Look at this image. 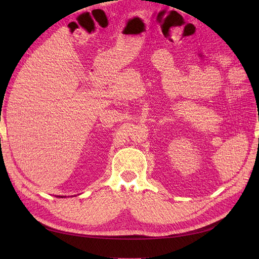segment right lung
Instances as JSON below:
<instances>
[{
  "label": "right lung",
  "instance_id": "right-lung-1",
  "mask_svg": "<svg viewBox=\"0 0 259 259\" xmlns=\"http://www.w3.org/2000/svg\"><path fill=\"white\" fill-rule=\"evenodd\" d=\"M57 198H66V197H62V195L60 197V195H57Z\"/></svg>",
  "mask_w": 259,
  "mask_h": 259
}]
</instances>
